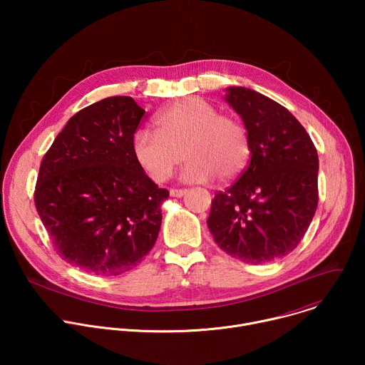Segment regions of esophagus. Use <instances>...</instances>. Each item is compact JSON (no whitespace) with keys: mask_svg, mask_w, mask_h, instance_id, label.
<instances>
[{"mask_svg":"<svg viewBox=\"0 0 365 365\" xmlns=\"http://www.w3.org/2000/svg\"><path fill=\"white\" fill-rule=\"evenodd\" d=\"M187 190L186 189H170V196L173 197H182Z\"/></svg>","mask_w":365,"mask_h":365,"instance_id":"1","label":"esophagus"}]
</instances>
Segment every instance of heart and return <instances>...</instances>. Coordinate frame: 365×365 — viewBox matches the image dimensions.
<instances>
[{
	"instance_id": "1",
	"label": "heart",
	"mask_w": 365,
	"mask_h": 365,
	"mask_svg": "<svg viewBox=\"0 0 365 365\" xmlns=\"http://www.w3.org/2000/svg\"><path fill=\"white\" fill-rule=\"evenodd\" d=\"M155 131L140 130L133 140L137 163L155 183L166 182L187 159L183 178L206 182L214 176L230 180L241 175L251 155L245 125L220 114L210 101L192 96L172 103L154 120Z\"/></svg>"
}]
</instances>
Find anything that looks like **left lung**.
<instances>
[{
    "label": "left lung",
    "instance_id": "8db88e82",
    "mask_svg": "<svg viewBox=\"0 0 365 365\" xmlns=\"http://www.w3.org/2000/svg\"><path fill=\"white\" fill-rule=\"evenodd\" d=\"M251 143L248 168L215 193L206 224L218 247L248 264L293 251L318 207V151L303 125L276 101L242 86L227 89Z\"/></svg>",
    "mask_w": 365,
    "mask_h": 365
}]
</instances>
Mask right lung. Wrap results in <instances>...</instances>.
Listing matches in <instances>:
<instances>
[{
    "label": "right lung",
    "instance_id": "1",
    "mask_svg": "<svg viewBox=\"0 0 365 365\" xmlns=\"http://www.w3.org/2000/svg\"><path fill=\"white\" fill-rule=\"evenodd\" d=\"M144 115L131 96L98 101L68 121L41 160L36 210L59 257L83 272L120 276L158 240L169 190L134 158Z\"/></svg>",
    "mask_w": 365,
    "mask_h": 365
}]
</instances>
